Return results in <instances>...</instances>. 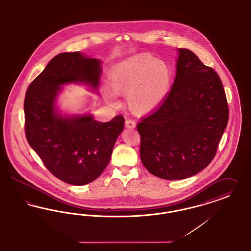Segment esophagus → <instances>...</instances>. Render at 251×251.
I'll list each match as a JSON object with an SVG mask.
<instances>
[{
    "label": "esophagus",
    "instance_id": "esophagus-1",
    "mask_svg": "<svg viewBox=\"0 0 251 251\" xmlns=\"http://www.w3.org/2000/svg\"><path fill=\"white\" fill-rule=\"evenodd\" d=\"M125 126H126V128L133 129V128L135 127V121H134L133 119L128 118V119H126V121H125Z\"/></svg>",
    "mask_w": 251,
    "mask_h": 251
}]
</instances>
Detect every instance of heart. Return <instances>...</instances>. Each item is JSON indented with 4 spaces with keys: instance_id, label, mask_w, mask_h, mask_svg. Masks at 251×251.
<instances>
[{
    "instance_id": "heart-1",
    "label": "heart",
    "mask_w": 251,
    "mask_h": 251,
    "mask_svg": "<svg viewBox=\"0 0 251 251\" xmlns=\"http://www.w3.org/2000/svg\"><path fill=\"white\" fill-rule=\"evenodd\" d=\"M169 65L154 57L141 54L124 59L110 71L108 85L118 96H126V104L134 114H146L160 103L171 86ZM109 103H115L106 93Z\"/></svg>"
}]
</instances>
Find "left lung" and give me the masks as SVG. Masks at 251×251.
Segmentation results:
<instances>
[{
	"instance_id": "obj_1",
	"label": "left lung",
	"mask_w": 251,
	"mask_h": 251,
	"mask_svg": "<svg viewBox=\"0 0 251 251\" xmlns=\"http://www.w3.org/2000/svg\"><path fill=\"white\" fill-rule=\"evenodd\" d=\"M176 75L161 105L141 118L140 158L155 176H192L214 158L228 121L221 78L189 49L179 48Z\"/></svg>"
}]
</instances>
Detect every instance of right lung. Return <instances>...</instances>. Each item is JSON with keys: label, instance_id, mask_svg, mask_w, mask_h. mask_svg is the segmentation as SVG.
<instances>
[{"label": "right lung", "instance_id": "right-lung-1", "mask_svg": "<svg viewBox=\"0 0 251 251\" xmlns=\"http://www.w3.org/2000/svg\"><path fill=\"white\" fill-rule=\"evenodd\" d=\"M100 64V59L79 52L61 53L49 61L25 94L26 139L47 170L70 185H86L102 174L123 131L121 115L102 123L91 115L62 117L56 112L59 86L84 82L97 88Z\"/></svg>", "mask_w": 251, "mask_h": 251}]
</instances>
